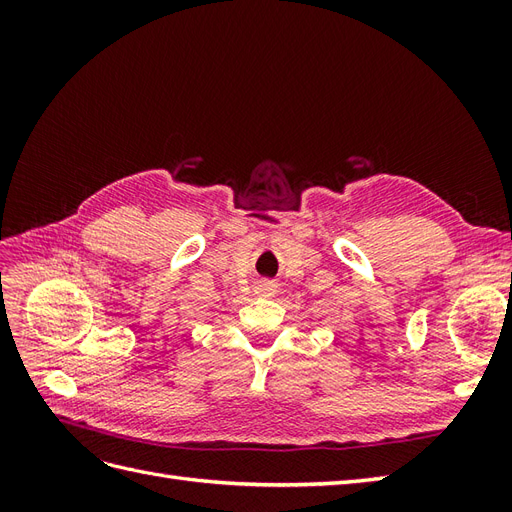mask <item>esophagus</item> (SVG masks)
<instances>
[{
    "instance_id": "obj_1",
    "label": "esophagus",
    "mask_w": 512,
    "mask_h": 512,
    "mask_svg": "<svg viewBox=\"0 0 512 512\" xmlns=\"http://www.w3.org/2000/svg\"><path fill=\"white\" fill-rule=\"evenodd\" d=\"M258 292L265 294V297H269V294H273V284L271 282H260Z\"/></svg>"
}]
</instances>
